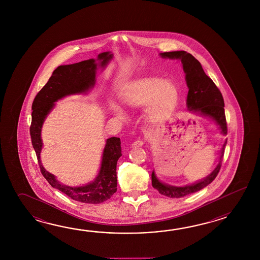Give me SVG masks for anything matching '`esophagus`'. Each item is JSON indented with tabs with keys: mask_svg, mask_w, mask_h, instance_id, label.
<instances>
[{
	"mask_svg": "<svg viewBox=\"0 0 260 260\" xmlns=\"http://www.w3.org/2000/svg\"><path fill=\"white\" fill-rule=\"evenodd\" d=\"M143 140L142 139H140V138H138L137 140H135L134 142L132 143L133 148H136V147H141V146H143Z\"/></svg>",
	"mask_w": 260,
	"mask_h": 260,
	"instance_id": "obj_1",
	"label": "esophagus"
}]
</instances>
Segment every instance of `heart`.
<instances>
[{
	"mask_svg": "<svg viewBox=\"0 0 260 260\" xmlns=\"http://www.w3.org/2000/svg\"><path fill=\"white\" fill-rule=\"evenodd\" d=\"M177 87L168 81L157 78L144 79L135 83L132 88L123 95L122 101L132 108L148 104V115L150 120H158L166 115L175 107L177 101ZM118 116L122 117L121 110L112 107Z\"/></svg>",
	"mask_w": 260,
	"mask_h": 260,
	"instance_id": "1",
	"label": "heart"
}]
</instances>
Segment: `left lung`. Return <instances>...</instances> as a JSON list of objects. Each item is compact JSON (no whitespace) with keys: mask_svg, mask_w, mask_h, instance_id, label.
<instances>
[{"mask_svg":"<svg viewBox=\"0 0 260 260\" xmlns=\"http://www.w3.org/2000/svg\"><path fill=\"white\" fill-rule=\"evenodd\" d=\"M160 55L162 57L169 58H179L183 64V70L186 73V81L188 84V93L187 96V105L188 110L191 111H200L201 113L213 118L219 125L221 133L223 135L228 134L226 115L224 110V100L219 89L217 88L215 83L209 76L205 74L202 65L193 55L187 53L186 51H175V52H165ZM226 141L222 147L219 162L216 169L210 175L200 182L191 186L186 187H172L160 183L155 177L154 172L151 174L152 187L156 188L159 193L162 194L170 198H181L188 194L193 193L200 189L205 188L216 178L220 170L221 164L224 156V150Z\"/></svg>","mask_w":260,"mask_h":260,"instance_id":"left-lung-1","label":"left lung"}]
</instances>
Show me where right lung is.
<instances>
[{"instance_id": "obj_1", "label": "right lung", "mask_w": 260, "mask_h": 260, "mask_svg": "<svg viewBox=\"0 0 260 260\" xmlns=\"http://www.w3.org/2000/svg\"><path fill=\"white\" fill-rule=\"evenodd\" d=\"M111 57L112 55L107 52L100 54L99 59L101 60V66H105ZM95 71L96 64L94 59L57 67L48 82L34 99L31 107V124L29 127L32 147L38 159L40 170L44 178L53 188H57L72 200L93 205L105 202L116 192L117 160L122 156L120 138H111L107 140L100 174L94 182L78 188L68 187L57 182L55 177L42 166L40 152L43 145L41 128L45 117L55 105L54 102L68 94L87 91L94 84Z\"/></svg>"}]
</instances>
